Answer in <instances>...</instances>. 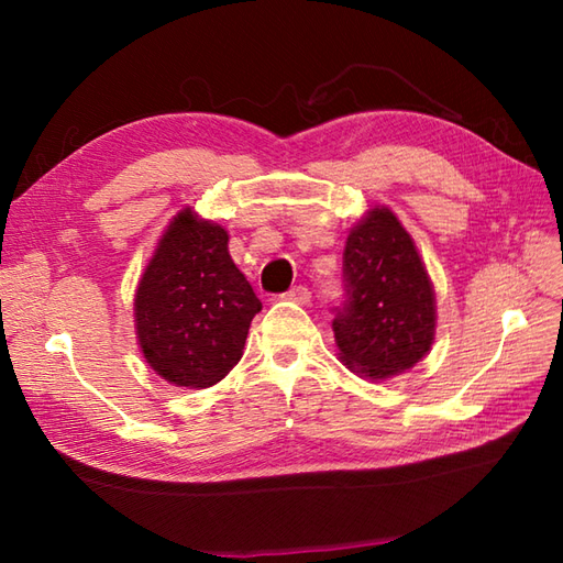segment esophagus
<instances>
[{
	"label": "esophagus",
	"mask_w": 563,
	"mask_h": 563,
	"mask_svg": "<svg viewBox=\"0 0 563 563\" xmlns=\"http://www.w3.org/2000/svg\"><path fill=\"white\" fill-rule=\"evenodd\" d=\"M285 300L297 302V305H309V300H312V292H309V288H305V285H295L290 292H285Z\"/></svg>",
	"instance_id": "34e87169"
}]
</instances>
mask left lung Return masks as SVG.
<instances>
[{"label":"left lung","mask_w":563,"mask_h":563,"mask_svg":"<svg viewBox=\"0 0 563 563\" xmlns=\"http://www.w3.org/2000/svg\"><path fill=\"white\" fill-rule=\"evenodd\" d=\"M345 300L333 319L341 363L385 382L421 363L435 341V290L411 234L387 206L357 220L343 251Z\"/></svg>","instance_id":"8db88e82"}]
</instances>
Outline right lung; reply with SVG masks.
<instances>
[{
  "label": "right lung",
  "instance_id": "1",
  "mask_svg": "<svg viewBox=\"0 0 563 563\" xmlns=\"http://www.w3.org/2000/svg\"><path fill=\"white\" fill-rule=\"evenodd\" d=\"M222 224L184 208L159 236L135 290L145 363L176 387L206 389L244 353L261 300L230 256Z\"/></svg>",
  "mask_w": 563,
  "mask_h": 563
}]
</instances>
